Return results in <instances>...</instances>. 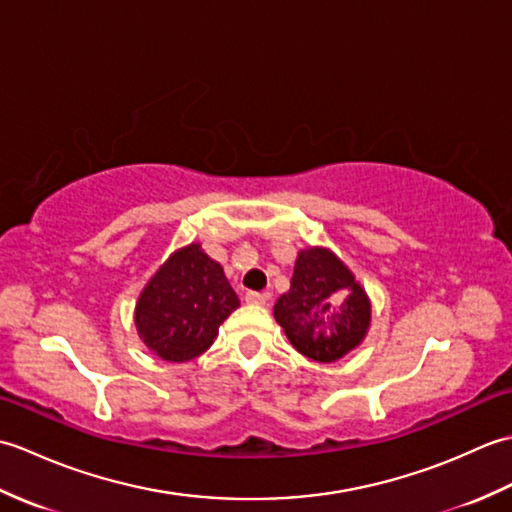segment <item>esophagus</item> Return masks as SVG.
<instances>
[{
  "instance_id": "obj_1",
  "label": "esophagus",
  "mask_w": 512,
  "mask_h": 512,
  "mask_svg": "<svg viewBox=\"0 0 512 512\" xmlns=\"http://www.w3.org/2000/svg\"><path fill=\"white\" fill-rule=\"evenodd\" d=\"M244 301L250 303V306H264L266 295H262V292H246Z\"/></svg>"
}]
</instances>
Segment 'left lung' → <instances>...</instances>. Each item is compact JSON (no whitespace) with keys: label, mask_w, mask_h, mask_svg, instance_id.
<instances>
[{"label":"left lung","mask_w":512,"mask_h":512,"mask_svg":"<svg viewBox=\"0 0 512 512\" xmlns=\"http://www.w3.org/2000/svg\"><path fill=\"white\" fill-rule=\"evenodd\" d=\"M275 321L297 352L334 363L365 341L372 299L334 250L301 248L290 290L275 303Z\"/></svg>","instance_id":"8db88e82"}]
</instances>
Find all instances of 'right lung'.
<instances>
[{
  "instance_id": "obj_1",
  "label": "right lung",
  "mask_w": 512,
  "mask_h": 512,
  "mask_svg": "<svg viewBox=\"0 0 512 512\" xmlns=\"http://www.w3.org/2000/svg\"><path fill=\"white\" fill-rule=\"evenodd\" d=\"M239 299L224 268L191 242L173 250L140 290L134 323L151 352L167 363H187L213 345Z\"/></svg>"
}]
</instances>
